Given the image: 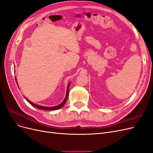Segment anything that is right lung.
<instances>
[{
    "instance_id": "1",
    "label": "right lung",
    "mask_w": 153,
    "mask_h": 153,
    "mask_svg": "<svg viewBox=\"0 0 153 153\" xmlns=\"http://www.w3.org/2000/svg\"><path fill=\"white\" fill-rule=\"evenodd\" d=\"M15 79H16V78L15 77ZM69 84H68V88H67V92H66V98L65 99H64V100L63 101V102L62 103H61L60 105H57V106H52V107H47V106H39V105H35L32 102H31V101H30L29 100L26 99V100L28 101V102L32 105V106H35L36 108H39V109H42V110H58L59 108H62V106L64 105V104L66 103V101H67V99H68V92H69Z\"/></svg>"
}]
</instances>
